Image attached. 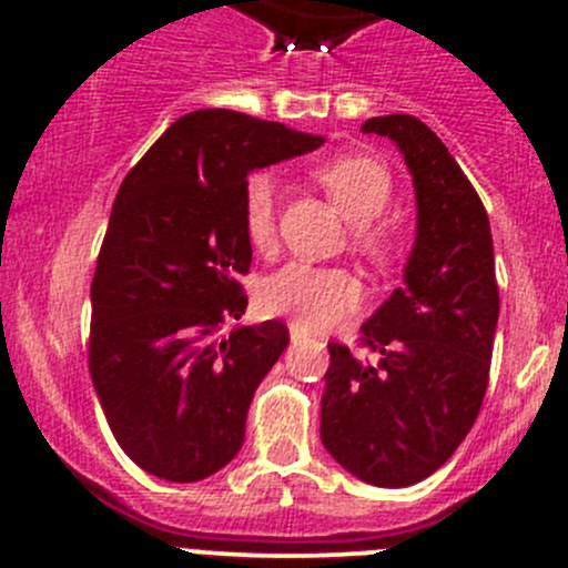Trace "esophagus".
<instances>
[{"label":"esophagus","instance_id":"esophagus-1","mask_svg":"<svg viewBox=\"0 0 568 568\" xmlns=\"http://www.w3.org/2000/svg\"><path fill=\"white\" fill-rule=\"evenodd\" d=\"M288 332H291V341H305V337H307V329H302V326L296 324V321H291Z\"/></svg>","mask_w":568,"mask_h":568}]
</instances>
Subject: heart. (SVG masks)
<instances>
[{"mask_svg": "<svg viewBox=\"0 0 568 568\" xmlns=\"http://www.w3.org/2000/svg\"><path fill=\"white\" fill-rule=\"evenodd\" d=\"M326 197L346 216L354 231V244L376 266L393 263L398 244L385 222H374L385 214L393 197V175L379 159L368 153H337L313 168ZM242 227L250 247L268 255L277 247V216H274V181L268 175H252L244 186ZM363 283L352 272L337 266H311L288 263L268 274L257 288V305L268 316H288L305 329H329L337 321L352 316L363 305Z\"/></svg>", "mask_w": 568, "mask_h": 568, "instance_id": "1", "label": "heart"}]
</instances>
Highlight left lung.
<instances>
[{
	"instance_id": "obj_1",
	"label": "left lung",
	"mask_w": 568,
	"mask_h": 568,
	"mask_svg": "<svg viewBox=\"0 0 568 568\" xmlns=\"http://www.w3.org/2000/svg\"><path fill=\"white\" fill-rule=\"evenodd\" d=\"M363 131L404 153L417 239L406 285L359 326L374 359L329 343L321 443L359 480L398 489L437 473L473 428L500 294L489 216L443 140L412 114L371 118Z\"/></svg>"
}]
</instances>
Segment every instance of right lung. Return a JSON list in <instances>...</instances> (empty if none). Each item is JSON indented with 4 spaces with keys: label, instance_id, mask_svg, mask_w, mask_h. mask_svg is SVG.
<instances>
[{
    "label": "right lung",
    "instance_id": "right-lung-1",
    "mask_svg": "<svg viewBox=\"0 0 568 568\" xmlns=\"http://www.w3.org/2000/svg\"><path fill=\"white\" fill-rule=\"evenodd\" d=\"M321 142L233 109H197L120 183L90 285L88 365L114 439L145 473L192 484L242 448L255 387L288 346L283 321L216 335L247 307L244 186L252 170Z\"/></svg>",
    "mask_w": 568,
    "mask_h": 568
}]
</instances>
